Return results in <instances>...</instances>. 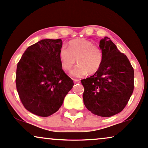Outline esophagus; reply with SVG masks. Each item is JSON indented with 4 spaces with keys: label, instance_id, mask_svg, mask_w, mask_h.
<instances>
[{
    "label": "esophagus",
    "instance_id": "34e87169",
    "mask_svg": "<svg viewBox=\"0 0 148 148\" xmlns=\"http://www.w3.org/2000/svg\"><path fill=\"white\" fill-rule=\"evenodd\" d=\"M73 81H74L75 84H77V83L80 82V81H79V79H74Z\"/></svg>",
    "mask_w": 148,
    "mask_h": 148
}]
</instances>
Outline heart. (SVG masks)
Instances as JSON below:
<instances>
[{"label": "heart", "instance_id": "1", "mask_svg": "<svg viewBox=\"0 0 148 148\" xmlns=\"http://www.w3.org/2000/svg\"><path fill=\"white\" fill-rule=\"evenodd\" d=\"M59 59L64 71L71 70L77 61L78 64L70 72L73 77H81L86 74L96 73L102 63V50L85 39H78L69 42V49L62 46L59 51Z\"/></svg>", "mask_w": 148, "mask_h": 148}]
</instances>
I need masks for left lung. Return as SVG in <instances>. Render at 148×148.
<instances>
[{
  "label": "left lung",
  "mask_w": 148,
  "mask_h": 148,
  "mask_svg": "<svg viewBox=\"0 0 148 148\" xmlns=\"http://www.w3.org/2000/svg\"><path fill=\"white\" fill-rule=\"evenodd\" d=\"M103 60L93 75L82 79L85 107L95 115L110 117L125 108L134 91V69L107 36L100 41Z\"/></svg>",
  "instance_id": "left-lung-1"
}]
</instances>
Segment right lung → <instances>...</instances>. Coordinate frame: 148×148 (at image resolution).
Returning <instances> with one entry per match:
<instances>
[{
    "label": "right lung",
    "mask_w": 148,
    "mask_h": 148,
    "mask_svg": "<svg viewBox=\"0 0 148 148\" xmlns=\"http://www.w3.org/2000/svg\"><path fill=\"white\" fill-rule=\"evenodd\" d=\"M61 39H45L29 46L17 64L16 84L29 112L47 117L59 110L73 82L61 66Z\"/></svg>",
    "instance_id": "obj_1"
}]
</instances>
